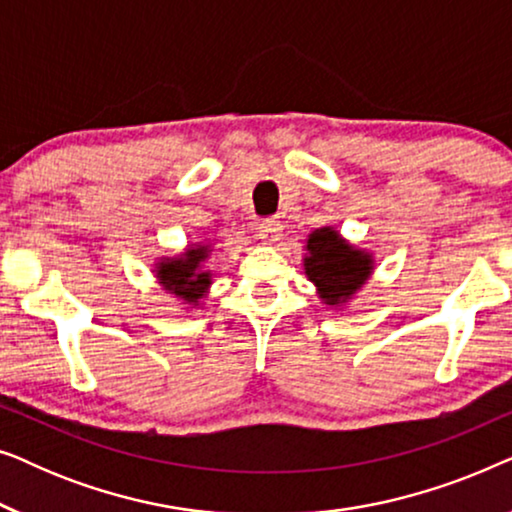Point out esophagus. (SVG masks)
<instances>
[{
    "label": "esophagus",
    "mask_w": 512,
    "mask_h": 512,
    "mask_svg": "<svg viewBox=\"0 0 512 512\" xmlns=\"http://www.w3.org/2000/svg\"><path fill=\"white\" fill-rule=\"evenodd\" d=\"M282 221L277 219H263L258 223V237H261L263 242H277L279 235H282Z\"/></svg>",
    "instance_id": "obj_1"
}]
</instances>
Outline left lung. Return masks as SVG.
<instances>
[{
	"instance_id": "1",
	"label": "left lung",
	"mask_w": 512,
	"mask_h": 512,
	"mask_svg": "<svg viewBox=\"0 0 512 512\" xmlns=\"http://www.w3.org/2000/svg\"><path fill=\"white\" fill-rule=\"evenodd\" d=\"M307 251L305 272L317 284L326 305L345 303L370 275V258L349 247L331 228L314 230Z\"/></svg>"
}]
</instances>
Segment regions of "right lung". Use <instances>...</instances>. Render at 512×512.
<instances>
[{"mask_svg": "<svg viewBox=\"0 0 512 512\" xmlns=\"http://www.w3.org/2000/svg\"><path fill=\"white\" fill-rule=\"evenodd\" d=\"M205 254L207 247L188 249L184 258H179V261L160 263V284H163L167 291L177 293L179 298L188 300V303H198L202 293H205L209 286V275L207 272H200V261L205 258Z\"/></svg>", "mask_w": 512, "mask_h": 512, "instance_id": "1", "label": "right lung"}]
</instances>
